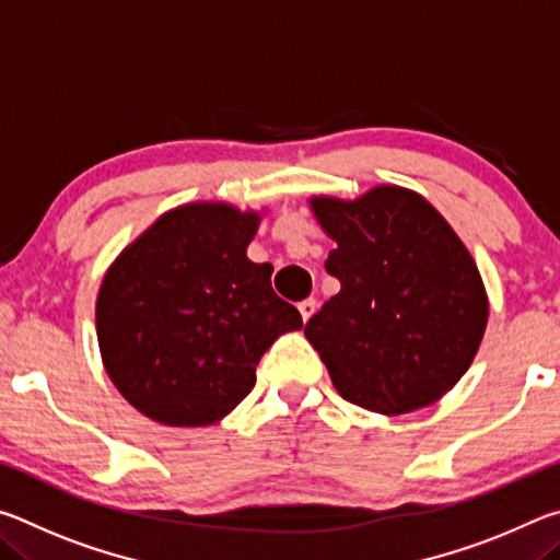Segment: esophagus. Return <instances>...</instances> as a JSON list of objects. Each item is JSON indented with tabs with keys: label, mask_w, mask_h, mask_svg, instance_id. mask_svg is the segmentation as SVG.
Here are the masks:
<instances>
[{
	"label": "esophagus",
	"mask_w": 560,
	"mask_h": 560,
	"mask_svg": "<svg viewBox=\"0 0 560 560\" xmlns=\"http://www.w3.org/2000/svg\"><path fill=\"white\" fill-rule=\"evenodd\" d=\"M299 311H301V318H303V324H306V320L316 314V301H314V299H306V301H301V303H299Z\"/></svg>",
	"instance_id": "obj_1"
}]
</instances>
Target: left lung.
Masks as SVG:
<instances>
[{
	"label": "left lung",
	"mask_w": 560,
	"mask_h": 560,
	"mask_svg": "<svg viewBox=\"0 0 560 560\" xmlns=\"http://www.w3.org/2000/svg\"><path fill=\"white\" fill-rule=\"evenodd\" d=\"M308 205L336 242L326 271L340 291L303 334L338 395L381 415L438 402L469 371L489 320L469 249L422 195L400 185Z\"/></svg>",
	"instance_id": "obj_1"
}]
</instances>
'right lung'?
<instances>
[{
  "mask_svg": "<svg viewBox=\"0 0 560 560\" xmlns=\"http://www.w3.org/2000/svg\"><path fill=\"white\" fill-rule=\"evenodd\" d=\"M261 212L226 202L167 210L103 273L98 348L113 385L150 420L207 428L257 383L261 355L303 328L246 246Z\"/></svg>",
  "mask_w": 560,
  "mask_h": 560,
  "instance_id": "right-lung-1",
  "label": "right lung"
}]
</instances>
